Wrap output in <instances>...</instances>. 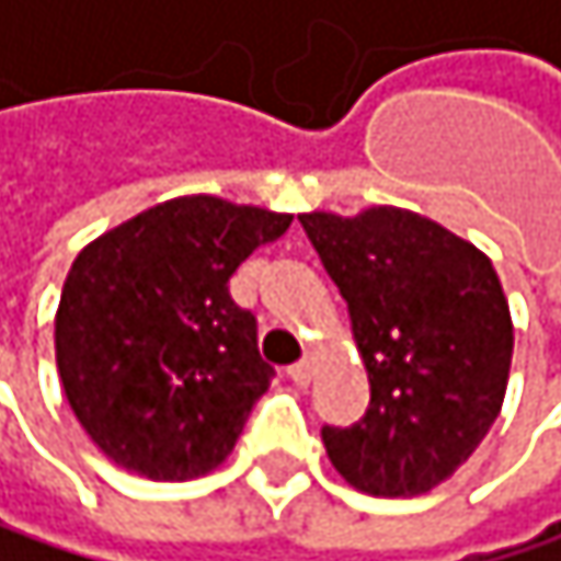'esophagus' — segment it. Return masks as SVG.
<instances>
[{
  "label": "esophagus",
  "mask_w": 561,
  "mask_h": 561,
  "mask_svg": "<svg viewBox=\"0 0 561 561\" xmlns=\"http://www.w3.org/2000/svg\"><path fill=\"white\" fill-rule=\"evenodd\" d=\"M289 377H293L299 387H309V380H312V356H302L299 363H293V366H289Z\"/></svg>",
  "instance_id": "1"
}]
</instances>
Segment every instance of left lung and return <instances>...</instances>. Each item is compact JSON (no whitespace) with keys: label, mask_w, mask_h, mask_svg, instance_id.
<instances>
[{"label":"left lung","mask_w":561,"mask_h":561,"mask_svg":"<svg viewBox=\"0 0 561 561\" xmlns=\"http://www.w3.org/2000/svg\"><path fill=\"white\" fill-rule=\"evenodd\" d=\"M346 299L370 377L353 427H322L333 468L366 494L414 499L455 474L502 411L512 312L491 259L393 205L299 215Z\"/></svg>","instance_id":"left-lung-1"}]
</instances>
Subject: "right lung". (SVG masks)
<instances>
[{
	"instance_id": "obj_1",
	"label": "right lung",
	"mask_w": 561,
	"mask_h": 561,
	"mask_svg": "<svg viewBox=\"0 0 561 561\" xmlns=\"http://www.w3.org/2000/svg\"><path fill=\"white\" fill-rule=\"evenodd\" d=\"M293 215L211 195L171 198L103 231L56 309V366L77 421L150 481L215 471L275 370L228 278Z\"/></svg>"
}]
</instances>
